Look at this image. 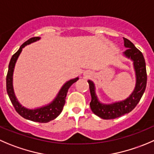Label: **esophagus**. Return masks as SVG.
<instances>
[{"mask_svg": "<svg viewBox=\"0 0 154 154\" xmlns=\"http://www.w3.org/2000/svg\"><path fill=\"white\" fill-rule=\"evenodd\" d=\"M91 74L90 72H89V71H85L84 73H83V76H84L85 77H90Z\"/></svg>", "mask_w": 154, "mask_h": 154, "instance_id": "obj_1", "label": "esophagus"}]
</instances>
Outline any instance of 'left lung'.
Here are the masks:
<instances>
[{
  "label": "left lung",
  "instance_id": "left-lung-1",
  "mask_svg": "<svg viewBox=\"0 0 154 154\" xmlns=\"http://www.w3.org/2000/svg\"><path fill=\"white\" fill-rule=\"evenodd\" d=\"M124 47L126 50L123 52V55L133 62L134 70L135 73V86L133 92L125 100L116 101L111 104L101 103L98 100L95 93V83L89 80V90L91 94L90 107L92 111L104 120H110L120 117L126 113L132 111L139 102L142 97L147 85V71H146L145 60L140 50L135 47L133 44L126 38L123 37Z\"/></svg>",
  "mask_w": 154,
  "mask_h": 154
}]
</instances>
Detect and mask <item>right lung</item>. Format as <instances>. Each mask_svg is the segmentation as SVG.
<instances>
[{"instance_id":"1","label":"right lung","mask_w":154,"mask_h":154,"mask_svg":"<svg viewBox=\"0 0 154 154\" xmlns=\"http://www.w3.org/2000/svg\"><path fill=\"white\" fill-rule=\"evenodd\" d=\"M41 39L40 37H35L30 38L27 41H25L20 47L19 50L12 56L10 59V64H9L8 72L7 75V92L9 95L10 101L13 104V107H15L17 113L20 116L24 117L25 119L28 120H31L34 122H38V123H48V122L53 120L59 116L62 111L64 105L65 103V98H66L67 93L69 89L70 86L74 83L77 82L79 80V77L76 78L71 79V80L67 81L62 88L59 92H58L56 98L53 100L50 103L42 106V107H37L34 109H30L22 106V104L18 101L16 95H15L14 89H13V71H14L15 65H16V61L19 58V55L22 53V49L27 45L36 42Z\"/></svg>"}]
</instances>
